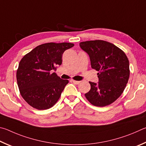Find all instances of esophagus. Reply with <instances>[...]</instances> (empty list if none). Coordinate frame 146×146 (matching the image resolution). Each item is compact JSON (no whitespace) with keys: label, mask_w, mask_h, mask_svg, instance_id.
<instances>
[{"label":"esophagus","mask_w":146,"mask_h":146,"mask_svg":"<svg viewBox=\"0 0 146 146\" xmlns=\"http://www.w3.org/2000/svg\"><path fill=\"white\" fill-rule=\"evenodd\" d=\"M72 82L74 83V84H76V85H78L79 83H80V81H75V80H72Z\"/></svg>","instance_id":"34e87169"}]
</instances>
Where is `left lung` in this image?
I'll use <instances>...</instances> for the list:
<instances>
[{
  "label": "left lung",
  "mask_w": 146,
  "mask_h": 146,
  "mask_svg": "<svg viewBox=\"0 0 146 146\" xmlns=\"http://www.w3.org/2000/svg\"><path fill=\"white\" fill-rule=\"evenodd\" d=\"M88 54L92 68L99 71V82H89L86 98L96 106H106L117 100L123 92L129 77V63L126 55L112 43L103 40L80 43Z\"/></svg>",
  "instance_id": "1"
}]
</instances>
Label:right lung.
Segmentation results:
<instances>
[{
  "label": "right lung",
  "instance_id": "obj_1",
  "mask_svg": "<svg viewBox=\"0 0 146 146\" xmlns=\"http://www.w3.org/2000/svg\"><path fill=\"white\" fill-rule=\"evenodd\" d=\"M74 45L70 43H47L37 46L20 61L17 80L24 100L38 110L48 109L54 105L68 81L55 72L62 63L64 51Z\"/></svg>",
  "mask_w": 146,
  "mask_h": 146
}]
</instances>
